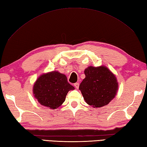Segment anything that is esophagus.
<instances>
[{
	"label": "esophagus",
	"mask_w": 147,
	"mask_h": 147,
	"mask_svg": "<svg viewBox=\"0 0 147 147\" xmlns=\"http://www.w3.org/2000/svg\"><path fill=\"white\" fill-rule=\"evenodd\" d=\"M74 86H75V88H76V89H78L79 87V83H77V82L75 83V84H74Z\"/></svg>",
	"instance_id": "1"
}]
</instances>
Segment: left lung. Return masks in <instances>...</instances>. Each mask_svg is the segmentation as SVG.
I'll use <instances>...</instances> for the list:
<instances>
[{
    "label": "left lung",
    "instance_id": "8db88e82",
    "mask_svg": "<svg viewBox=\"0 0 147 147\" xmlns=\"http://www.w3.org/2000/svg\"><path fill=\"white\" fill-rule=\"evenodd\" d=\"M79 90L88 104L94 108L106 106L117 95L118 84L114 74L105 66H88Z\"/></svg>",
    "mask_w": 147,
    "mask_h": 147
}]
</instances>
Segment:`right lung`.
Masks as SVG:
<instances>
[{
	"label": "right lung",
	"mask_w": 147,
	"mask_h": 147,
	"mask_svg": "<svg viewBox=\"0 0 147 147\" xmlns=\"http://www.w3.org/2000/svg\"><path fill=\"white\" fill-rule=\"evenodd\" d=\"M74 89L65 75L53 71L38 77L33 86V94L40 104L54 109L61 106L68 91Z\"/></svg>",
	"instance_id": "right-lung-1"
}]
</instances>
